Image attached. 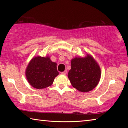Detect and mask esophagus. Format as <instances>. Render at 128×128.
Returning a JSON list of instances; mask_svg holds the SVG:
<instances>
[{"mask_svg": "<svg viewBox=\"0 0 128 128\" xmlns=\"http://www.w3.org/2000/svg\"><path fill=\"white\" fill-rule=\"evenodd\" d=\"M67 72H68V71H67V70L66 69V70H65V71H64V72H62V74H64V75H66V74H67Z\"/></svg>", "mask_w": 128, "mask_h": 128, "instance_id": "obj_1", "label": "esophagus"}]
</instances>
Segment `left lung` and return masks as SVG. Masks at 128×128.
<instances>
[{"label": "left lung", "mask_w": 128, "mask_h": 128, "mask_svg": "<svg viewBox=\"0 0 128 128\" xmlns=\"http://www.w3.org/2000/svg\"><path fill=\"white\" fill-rule=\"evenodd\" d=\"M68 77L73 88L81 92H88L98 85L101 70L98 62L89 54L71 60Z\"/></svg>", "instance_id": "left-lung-1"}]
</instances>
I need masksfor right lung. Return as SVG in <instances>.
Here are the masks:
<instances>
[{
	"mask_svg": "<svg viewBox=\"0 0 128 128\" xmlns=\"http://www.w3.org/2000/svg\"><path fill=\"white\" fill-rule=\"evenodd\" d=\"M56 66V62H52L49 56H34L26 68V78L34 88L42 89L48 87L59 74Z\"/></svg>",
	"mask_w": 128,
	"mask_h": 128,
	"instance_id": "add662e5",
	"label": "right lung"
}]
</instances>
